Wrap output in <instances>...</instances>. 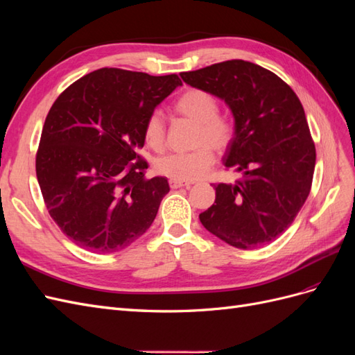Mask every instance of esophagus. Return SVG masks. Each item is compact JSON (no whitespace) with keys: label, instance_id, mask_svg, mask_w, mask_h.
<instances>
[{"label":"esophagus","instance_id":"1","mask_svg":"<svg viewBox=\"0 0 355 355\" xmlns=\"http://www.w3.org/2000/svg\"><path fill=\"white\" fill-rule=\"evenodd\" d=\"M168 185L171 189H178V188H189L192 184L191 182H185V180H178V179H170Z\"/></svg>","mask_w":355,"mask_h":355}]
</instances>
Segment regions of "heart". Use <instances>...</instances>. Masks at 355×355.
<instances>
[{"label":"heart","instance_id":"heart-1","mask_svg":"<svg viewBox=\"0 0 355 355\" xmlns=\"http://www.w3.org/2000/svg\"><path fill=\"white\" fill-rule=\"evenodd\" d=\"M173 110L197 124L194 135V151L168 154L155 161L159 175L178 180H196L204 176L214 163V151H227L235 136V120L230 111L218 108V98L211 92L191 87L182 92ZM146 145L159 153L166 146V121L163 115L154 111L146 116L144 124Z\"/></svg>","mask_w":355,"mask_h":355}]
</instances>
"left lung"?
<instances>
[{"mask_svg":"<svg viewBox=\"0 0 355 355\" xmlns=\"http://www.w3.org/2000/svg\"><path fill=\"white\" fill-rule=\"evenodd\" d=\"M180 77L223 99L235 120L223 164L243 176L235 184H213L216 200L200 214L202 227L243 250L274 241L313 185L315 145L302 103L278 75L240 59Z\"/></svg>","mask_w":355,"mask_h":355,"instance_id":"obj_1","label":"left lung"}]
</instances>
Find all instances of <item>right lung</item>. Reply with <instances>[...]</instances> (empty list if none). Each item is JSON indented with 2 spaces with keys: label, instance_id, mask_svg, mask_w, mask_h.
<instances>
[{
  "label": "right lung",
  "instance_id": "1",
  "mask_svg": "<svg viewBox=\"0 0 355 355\" xmlns=\"http://www.w3.org/2000/svg\"><path fill=\"white\" fill-rule=\"evenodd\" d=\"M182 81L176 73L102 68L63 90L50 108L35 157L51 219L94 253L130 245L154 222L170 191L145 176L144 124Z\"/></svg>",
  "mask_w": 355,
  "mask_h": 355
}]
</instances>
